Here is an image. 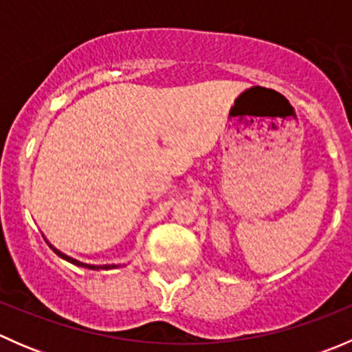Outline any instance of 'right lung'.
<instances>
[{
  "mask_svg": "<svg viewBox=\"0 0 352 352\" xmlns=\"http://www.w3.org/2000/svg\"><path fill=\"white\" fill-rule=\"evenodd\" d=\"M52 250L56 252V254L59 255V257L61 258H65V261H67V262H71V264H74V265H81V267H87V269H95V271H98V269H116L117 265H90V264H83V262H78V261H74V258H71V257H67V255H65V254H61V252L59 250H56L54 247H51Z\"/></svg>",
  "mask_w": 352,
  "mask_h": 352,
  "instance_id": "1",
  "label": "right lung"
}]
</instances>
